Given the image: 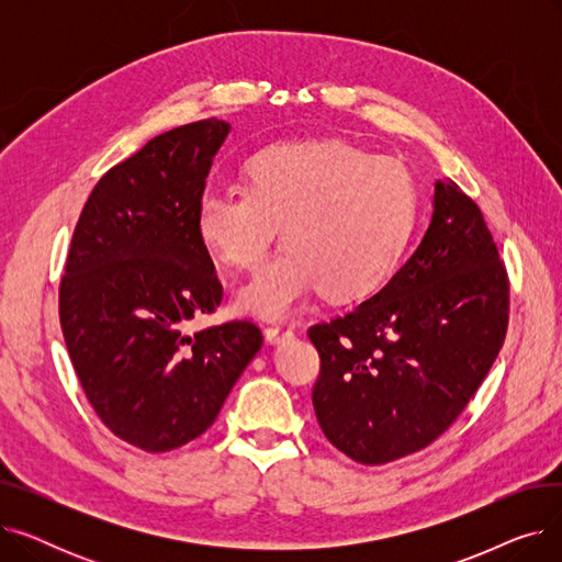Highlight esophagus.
<instances>
[{
    "label": "esophagus",
    "mask_w": 562,
    "mask_h": 562,
    "mask_svg": "<svg viewBox=\"0 0 562 562\" xmlns=\"http://www.w3.org/2000/svg\"><path fill=\"white\" fill-rule=\"evenodd\" d=\"M263 335H266V339H269L271 344H282V341L293 337V330L286 328V326H269V328L263 330Z\"/></svg>",
    "instance_id": "obj_1"
}]
</instances>
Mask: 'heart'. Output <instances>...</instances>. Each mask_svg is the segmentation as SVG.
<instances>
[{"label":"heart","mask_w":562,"mask_h":562,"mask_svg":"<svg viewBox=\"0 0 562 562\" xmlns=\"http://www.w3.org/2000/svg\"><path fill=\"white\" fill-rule=\"evenodd\" d=\"M244 177L195 204L202 250L236 271L257 269L282 225L286 246L239 291L241 312L284 318L318 291L362 303L394 278L417 223L403 164L337 138L280 140L255 150Z\"/></svg>","instance_id":"obj_1"}]
</instances>
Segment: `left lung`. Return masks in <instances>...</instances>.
Masks as SVG:
<instances>
[{
  "mask_svg": "<svg viewBox=\"0 0 562 562\" xmlns=\"http://www.w3.org/2000/svg\"><path fill=\"white\" fill-rule=\"evenodd\" d=\"M510 280L481 206L435 184L419 248L375 296L307 330L321 358L312 403L341 453L385 464L451 428L504 346Z\"/></svg>",
  "mask_w": 562,
  "mask_h": 562,
  "instance_id": "left-lung-1",
  "label": "left lung"
}]
</instances>
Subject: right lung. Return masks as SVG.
Returning <instances> with one entry per match:
<instances>
[{
  "mask_svg": "<svg viewBox=\"0 0 562 562\" xmlns=\"http://www.w3.org/2000/svg\"><path fill=\"white\" fill-rule=\"evenodd\" d=\"M227 132L206 117L109 168L83 204L58 286L88 403L115 437L147 453L210 428L263 341L248 318L187 335L191 318L223 301L195 236V204Z\"/></svg>",
  "mask_w": 562,
  "mask_h": 562,
  "instance_id": "obj_1",
  "label": "right lung"
}]
</instances>
